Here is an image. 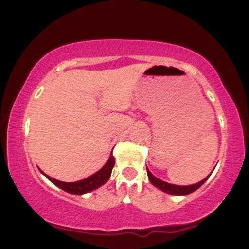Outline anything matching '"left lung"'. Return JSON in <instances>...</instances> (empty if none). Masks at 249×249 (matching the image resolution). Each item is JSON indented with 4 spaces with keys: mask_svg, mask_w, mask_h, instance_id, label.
Masks as SVG:
<instances>
[{
    "mask_svg": "<svg viewBox=\"0 0 249 249\" xmlns=\"http://www.w3.org/2000/svg\"><path fill=\"white\" fill-rule=\"evenodd\" d=\"M146 170H147L148 179H150V182L152 183L154 186H157L158 189L162 190L163 192H167V193H169V195H175V196H185V195H190V193L195 192L196 190H198L200 186H201L202 184L208 179V177L211 176V175L207 176L205 179H202L201 182L193 184V185L180 186V185H174V184L166 183V182H163V180L157 178L156 176H153L152 174H151L150 170L147 169V167H146Z\"/></svg>",
    "mask_w": 249,
    "mask_h": 249,
    "instance_id": "left-lung-1",
    "label": "left lung"
}]
</instances>
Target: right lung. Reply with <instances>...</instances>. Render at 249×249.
Segmentation results:
<instances>
[{
	"mask_svg": "<svg viewBox=\"0 0 249 249\" xmlns=\"http://www.w3.org/2000/svg\"><path fill=\"white\" fill-rule=\"evenodd\" d=\"M114 157L111 152V156H109V159L107 160V162L104 164V167L102 168L101 170H98L96 174L87 177V178L79 180V182H72V183H67V182H61V180H57L53 178V177L48 176L42 172V174L47 176V178L51 180L54 185H57L58 188H60L64 191L72 193V195H83V193H88L92 190L98 189L99 186L104 185V184L107 182L109 176H111L112 169L114 167Z\"/></svg>",
	"mask_w": 249,
	"mask_h": 249,
	"instance_id": "add662e5",
	"label": "right lung"
}]
</instances>
